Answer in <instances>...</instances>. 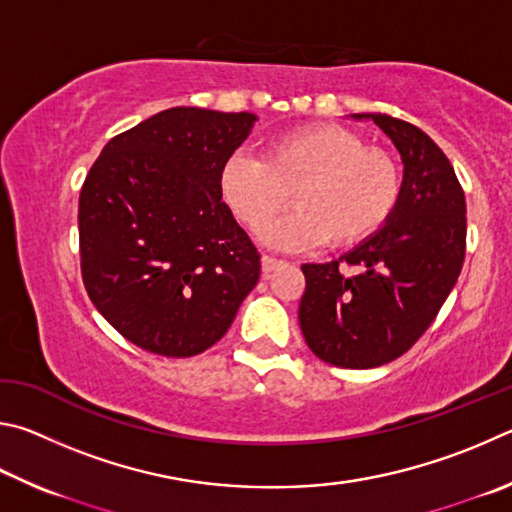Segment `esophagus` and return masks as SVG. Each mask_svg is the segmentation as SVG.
I'll return each instance as SVG.
<instances>
[{"mask_svg":"<svg viewBox=\"0 0 512 512\" xmlns=\"http://www.w3.org/2000/svg\"><path fill=\"white\" fill-rule=\"evenodd\" d=\"M261 265H263V274L270 276L272 272L279 270V267L283 265V261H279V258H274V256H263Z\"/></svg>","mask_w":512,"mask_h":512,"instance_id":"1","label":"esophagus"}]
</instances>
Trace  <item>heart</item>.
<instances>
[{
    "instance_id": "heart-1",
    "label": "heart",
    "mask_w": 512,
    "mask_h": 512,
    "mask_svg": "<svg viewBox=\"0 0 512 512\" xmlns=\"http://www.w3.org/2000/svg\"><path fill=\"white\" fill-rule=\"evenodd\" d=\"M220 191L249 229L272 220L288 197L297 209L270 224L263 238L281 249H308L328 240L344 247L373 236L400 195L391 155L366 148L339 125H306L267 143L261 159L245 152L222 168Z\"/></svg>"
}]
</instances>
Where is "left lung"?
<instances>
[{"label":"left lung","mask_w":512,"mask_h":512,"mask_svg":"<svg viewBox=\"0 0 512 512\" xmlns=\"http://www.w3.org/2000/svg\"><path fill=\"white\" fill-rule=\"evenodd\" d=\"M371 119L398 148L396 209L382 227L330 263L301 265L306 292L299 324L319 360L375 369L414 346L436 319L465 258V195L445 152L389 114Z\"/></svg>","instance_id":"1"}]
</instances>
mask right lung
<instances>
[{"instance_id": "1", "label": "right lung", "mask_w": 512, "mask_h": 512, "mask_svg": "<svg viewBox=\"0 0 512 512\" xmlns=\"http://www.w3.org/2000/svg\"><path fill=\"white\" fill-rule=\"evenodd\" d=\"M256 114L170 107L107 141L78 200L89 299L128 342L193 357L224 337L261 254L220 175Z\"/></svg>"}]
</instances>
